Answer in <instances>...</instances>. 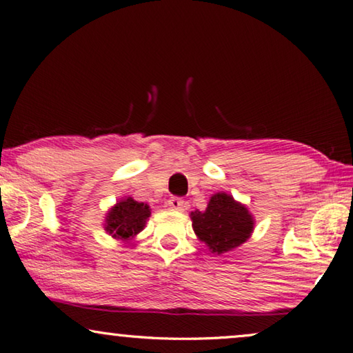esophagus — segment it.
<instances>
[{
  "mask_svg": "<svg viewBox=\"0 0 353 353\" xmlns=\"http://www.w3.org/2000/svg\"><path fill=\"white\" fill-rule=\"evenodd\" d=\"M166 203H168V207L171 210H177V211L183 210V207H185V201L181 197H171V199H168V202Z\"/></svg>",
  "mask_w": 353,
  "mask_h": 353,
  "instance_id": "obj_1",
  "label": "esophagus"
}]
</instances>
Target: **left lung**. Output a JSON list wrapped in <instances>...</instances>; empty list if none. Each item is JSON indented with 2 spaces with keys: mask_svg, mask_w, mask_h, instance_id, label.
<instances>
[{
  "mask_svg": "<svg viewBox=\"0 0 353 353\" xmlns=\"http://www.w3.org/2000/svg\"><path fill=\"white\" fill-rule=\"evenodd\" d=\"M191 221L199 239L217 254L239 247L253 232L252 214L225 193L211 196L207 210L193 211Z\"/></svg>",
  "mask_w": 353,
  "mask_h": 353,
  "instance_id": "8db88e82",
  "label": "left lung"
}]
</instances>
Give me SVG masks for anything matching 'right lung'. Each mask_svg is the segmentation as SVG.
<instances>
[{
    "instance_id": "obj_1",
    "label": "right lung",
    "mask_w": 353,
    "mask_h": 353,
    "mask_svg": "<svg viewBox=\"0 0 353 353\" xmlns=\"http://www.w3.org/2000/svg\"><path fill=\"white\" fill-rule=\"evenodd\" d=\"M150 214L151 211L148 205L128 197L108 213L105 228L112 238L128 241L142 232Z\"/></svg>"
}]
</instances>
